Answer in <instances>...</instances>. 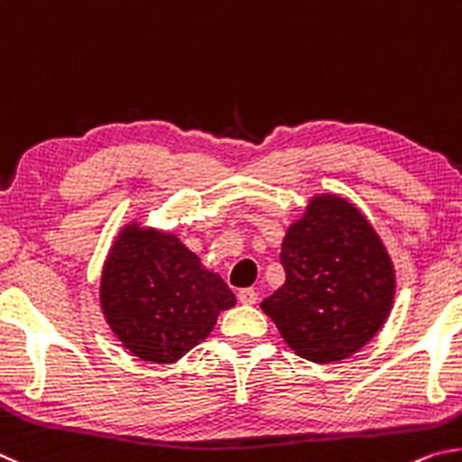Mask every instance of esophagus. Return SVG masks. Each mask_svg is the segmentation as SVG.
<instances>
[{"label": "esophagus", "mask_w": 462, "mask_h": 462, "mask_svg": "<svg viewBox=\"0 0 462 462\" xmlns=\"http://www.w3.org/2000/svg\"><path fill=\"white\" fill-rule=\"evenodd\" d=\"M239 302L241 304H255L257 302V292L254 288H244L239 290Z\"/></svg>", "instance_id": "1"}]
</instances>
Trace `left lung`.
Segmentation results:
<instances>
[{
    "label": "left lung",
    "mask_w": 462,
    "mask_h": 462,
    "mask_svg": "<svg viewBox=\"0 0 462 462\" xmlns=\"http://www.w3.org/2000/svg\"><path fill=\"white\" fill-rule=\"evenodd\" d=\"M280 262L286 282L262 310L302 359H346L383 327L395 294L393 263L353 202L328 192L312 197L288 226Z\"/></svg>",
    "instance_id": "8db88e82"
}]
</instances>
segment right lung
Listing matches in <instances>:
<instances>
[{"label":"right lung","mask_w":462,"mask_h":462,"mask_svg":"<svg viewBox=\"0 0 462 462\" xmlns=\"http://www.w3.org/2000/svg\"><path fill=\"white\" fill-rule=\"evenodd\" d=\"M105 320L127 351L152 363H174L210 335L236 296L174 233L129 223L103 265Z\"/></svg>","instance_id":"add662e5"}]
</instances>
